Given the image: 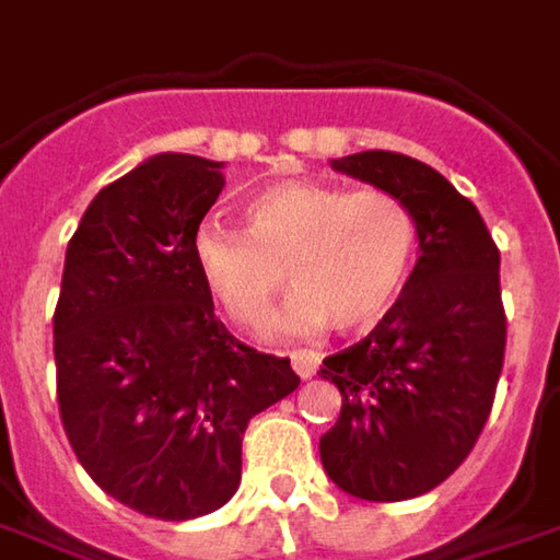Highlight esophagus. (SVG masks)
I'll list each match as a JSON object with an SVG mask.
<instances>
[{
  "label": "esophagus",
  "instance_id": "obj_1",
  "mask_svg": "<svg viewBox=\"0 0 560 560\" xmlns=\"http://www.w3.org/2000/svg\"><path fill=\"white\" fill-rule=\"evenodd\" d=\"M291 364H294V371L303 380H310V376H315V371H318V352H312V349H296V352H291Z\"/></svg>",
  "mask_w": 560,
  "mask_h": 560
}]
</instances>
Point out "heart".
Instances as JSON below:
<instances>
[{
	"label": "heart",
	"instance_id": "b5f03b06",
	"mask_svg": "<svg viewBox=\"0 0 560 560\" xmlns=\"http://www.w3.org/2000/svg\"><path fill=\"white\" fill-rule=\"evenodd\" d=\"M420 248V223L389 189L281 180L254 196L245 230L217 220L192 235L205 288L238 328H264L272 300L296 284L279 312L281 330L376 325L401 296Z\"/></svg>",
	"mask_w": 560,
	"mask_h": 560
}]
</instances>
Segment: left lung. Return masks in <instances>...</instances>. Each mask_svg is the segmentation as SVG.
Masks as SVG:
<instances>
[{
  "label": "left lung",
  "instance_id": "8db88e82",
  "mask_svg": "<svg viewBox=\"0 0 560 560\" xmlns=\"http://www.w3.org/2000/svg\"><path fill=\"white\" fill-rule=\"evenodd\" d=\"M330 165L401 196L420 223L401 296L322 364L343 395L322 466L359 500L398 503L451 478L488 423L505 355L500 250L478 208L425 162L371 150Z\"/></svg>",
  "mask_w": 560,
  "mask_h": 560
}]
</instances>
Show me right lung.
I'll return each instance as SVG.
<instances>
[{
	"label": "right lung",
	"instance_id": "right-lung-1",
	"mask_svg": "<svg viewBox=\"0 0 560 560\" xmlns=\"http://www.w3.org/2000/svg\"><path fill=\"white\" fill-rule=\"evenodd\" d=\"M220 162L162 152L104 186L67 245L55 310L57 405L91 481L147 518L189 521L242 481L250 417L300 386L291 359L214 315L192 235Z\"/></svg>",
	"mask_w": 560,
	"mask_h": 560
}]
</instances>
